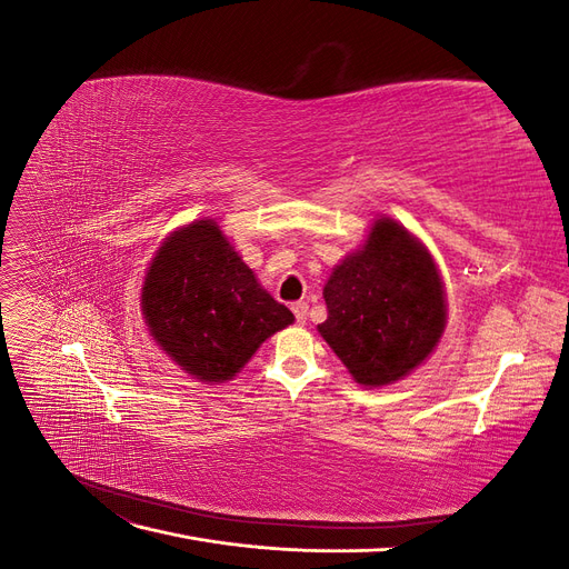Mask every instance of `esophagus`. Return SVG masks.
<instances>
[{
  "instance_id": "1",
  "label": "esophagus",
  "mask_w": 569,
  "mask_h": 569,
  "mask_svg": "<svg viewBox=\"0 0 569 569\" xmlns=\"http://www.w3.org/2000/svg\"><path fill=\"white\" fill-rule=\"evenodd\" d=\"M291 311H295V318L299 325L306 322V313H308V303L306 301H297L295 306H291Z\"/></svg>"
}]
</instances>
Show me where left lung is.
<instances>
[{
	"label": "left lung",
	"instance_id": "left-lung-1",
	"mask_svg": "<svg viewBox=\"0 0 569 569\" xmlns=\"http://www.w3.org/2000/svg\"><path fill=\"white\" fill-rule=\"evenodd\" d=\"M327 320L318 332L353 380L382 387L432 353L446 325L443 287L429 251L389 218L325 284Z\"/></svg>",
	"mask_w": 569,
	"mask_h": 569
}]
</instances>
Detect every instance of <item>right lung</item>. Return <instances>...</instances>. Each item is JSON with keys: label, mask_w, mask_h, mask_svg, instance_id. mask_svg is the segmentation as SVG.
Instances as JSON below:
<instances>
[{"label": "right lung", "mask_w": 569, "mask_h": 569, "mask_svg": "<svg viewBox=\"0 0 569 569\" xmlns=\"http://www.w3.org/2000/svg\"><path fill=\"white\" fill-rule=\"evenodd\" d=\"M142 313L159 347L201 382L232 380L270 335L295 322L213 220L166 239L147 272Z\"/></svg>", "instance_id": "add662e5"}]
</instances>
